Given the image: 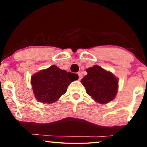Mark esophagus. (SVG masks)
Listing matches in <instances>:
<instances>
[{
	"instance_id": "esophagus-1",
	"label": "esophagus",
	"mask_w": 147,
	"mask_h": 147,
	"mask_svg": "<svg viewBox=\"0 0 147 147\" xmlns=\"http://www.w3.org/2000/svg\"><path fill=\"white\" fill-rule=\"evenodd\" d=\"M78 74V79L80 80L82 78V77H83L82 74V73H79Z\"/></svg>"
}]
</instances>
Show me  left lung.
<instances>
[{"label": "left lung", "mask_w": 147, "mask_h": 147, "mask_svg": "<svg viewBox=\"0 0 147 147\" xmlns=\"http://www.w3.org/2000/svg\"><path fill=\"white\" fill-rule=\"evenodd\" d=\"M88 74L81 80L86 93L100 104H106L115 97L118 89L117 78L100 66L86 69Z\"/></svg>", "instance_id": "obj_1"}]
</instances>
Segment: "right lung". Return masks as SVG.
Segmentation results:
<instances>
[{
    "label": "right lung",
    "mask_w": 147,
    "mask_h": 147,
    "mask_svg": "<svg viewBox=\"0 0 147 147\" xmlns=\"http://www.w3.org/2000/svg\"><path fill=\"white\" fill-rule=\"evenodd\" d=\"M78 79V74L67 73L56 65L39 71L31 78L35 97L45 104L54 102L66 93L72 82Z\"/></svg>",
    "instance_id": "obj_1"
}]
</instances>
